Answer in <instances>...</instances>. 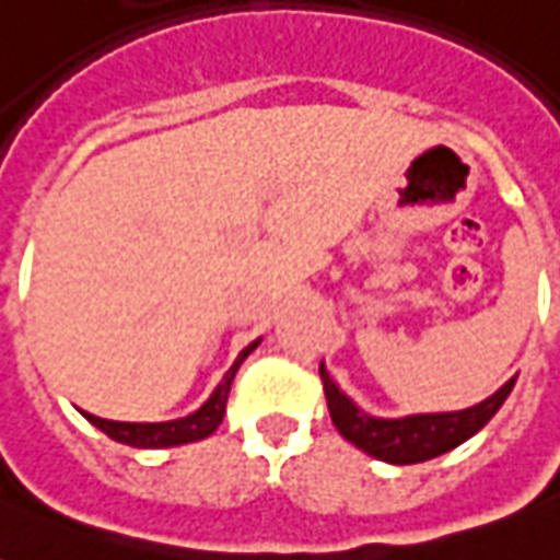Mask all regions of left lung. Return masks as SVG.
I'll return each mask as SVG.
<instances>
[{"instance_id":"left-lung-1","label":"left lung","mask_w":560,"mask_h":560,"mask_svg":"<svg viewBox=\"0 0 560 560\" xmlns=\"http://www.w3.org/2000/svg\"><path fill=\"white\" fill-rule=\"evenodd\" d=\"M320 381H324V396H327L329 417L339 429L345 441L360 446L369 456L389 462V465H417L434 456H444L468 438L480 432L486 422L492 420L498 408L504 405L516 377H510L504 387L494 393L492 399L474 405L468 411L456 413H417L405 420H375L363 413L341 393L329 372L320 365Z\"/></svg>"}]
</instances>
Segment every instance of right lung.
Returning <instances> with one entry per match:
<instances>
[{"instance_id":"obj_1","label":"right lung","mask_w":560,"mask_h":560,"mask_svg":"<svg viewBox=\"0 0 560 560\" xmlns=\"http://www.w3.org/2000/svg\"><path fill=\"white\" fill-rule=\"evenodd\" d=\"M255 345H248L240 351L236 357V363L228 369V375L219 384V389L209 396V401L195 411L191 417H183V420H173V422H110L102 420V417H92L86 413V420L92 425H98L107 438H114L119 444L126 446H140V450H155V446H179V444H191V441H203L209 434L215 432L224 420V408H228V393H231L233 375H236V369L243 365V360L248 353L255 351Z\"/></svg>"}]
</instances>
